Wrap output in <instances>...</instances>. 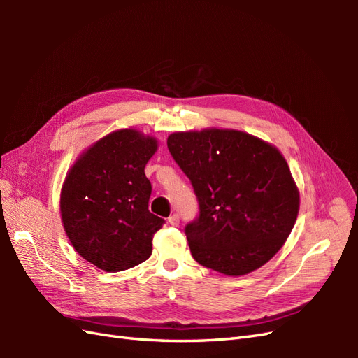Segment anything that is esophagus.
Here are the masks:
<instances>
[{"instance_id":"1","label":"esophagus","mask_w":358,"mask_h":358,"mask_svg":"<svg viewBox=\"0 0 358 358\" xmlns=\"http://www.w3.org/2000/svg\"><path fill=\"white\" fill-rule=\"evenodd\" d=\"M179 215L178 213H173V215H170L169 216V224L170 225H173V227H178L179 225Z\"/></svg>"}]
</instances>
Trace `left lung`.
<instances>
[{
  "instance_id": "8db88e82",
  "label": "left lung",
  "mask_w": 358,
  "mask_h": 358,
  "mask_svg": "<svg viewBox=\"0 0 358 358\" xmlns=\"http://www.w3.org/2000/svg\"><path fill=\"white\" fill-rule=\"evenodd\" d=\"M167 148L199 201V216L185 227L194 259L229 276L266 264L299 213V191L279 150L246 133L216 128L173 133Z\"/></svg>"
}]
</instances>
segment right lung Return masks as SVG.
Segmentation results:
<instances>
[{
    "label": "right lung",
    "mask_w": 358,
    "mask_h": 358,
    "mask_svg": "<svg viewBox=\"0 0 358 358\" xmlns=\"http://www.w3.org/2000/svg\"><path fill=\"white\" fill-rule=\"evenodd\" d=\"M155 150L154 137L119 129L86 150L64 182V230L79 255L106 272L143 263L166 222L149 212L145 167Z\"/></svg>",
    "instance_id": "right-lung-1"
}]
</instances>
